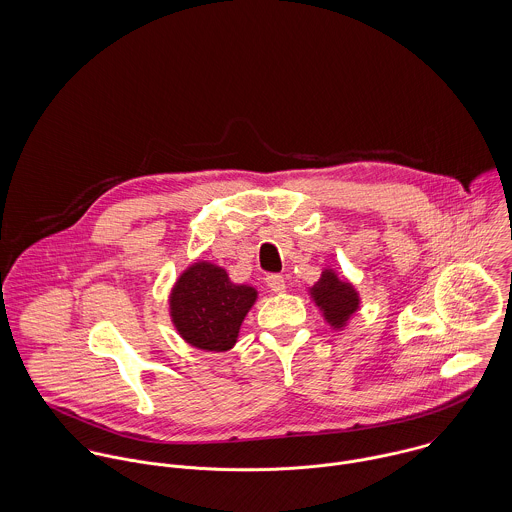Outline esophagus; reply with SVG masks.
<instances>
[{"instance_id":"1","label":"esophagus","mask_w":512,"mask_h":512,"mask_svg":"<svg viewBox=\"0 0 512 512\" xmlns=\"http://www.w3.org/2000/svg\"><path fill=\"white\" fill-rule=\"evenodd\" d=\"M266 284H268V288L274 293L286 292V280H284V276H280V274H270V276L266 278Z\"/></svg>"}]
</instances>
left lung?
I'll list each match as a JSON object with an SVG mask.
<instances>
[{
	"label": "left lung",
	"instance_id": "obj_1",
	"mask_svg": "<svg viewBox=\"0 0 512 512\" xmlns=\"http://www.w3.org/2000/svg\"><path fill=\"white\" fill-rule=\"evenodd\" d=\"M311 301L319 307L325 323L335 329L343 331L361 309V293L349 282L341 278L335 268L327 266L321 272V278L307 288Z\"/></svg>",
	"mask_w": 512,
	"mask_h": 512
}]
</instances>
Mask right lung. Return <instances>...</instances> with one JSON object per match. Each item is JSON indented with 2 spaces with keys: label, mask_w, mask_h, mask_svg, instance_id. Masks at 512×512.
Wrapping results in <instances>:
<instances>
[{
  "label": "right lung",
  "mask_w": 512,
  "mask_h": 512,
  "mask_svg": "<svg viewBox=\"0 0 512 512\" xmlns=\"http://www.w3.org/2000/svg\"><path fill=\"white\" fill-rule=\"evenodd\" d=\"M258 299V290L234 284L209 260L189 264L169 295V317L179 337L201 351L224 353L238 341L240 325Z\"/></svg>",
  "instance_id": "obj_1"
}]
</instances>
